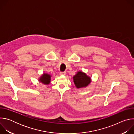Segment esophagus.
Returning <instances> with one entry per match:
<instances>
[{
    "label": "esophagus",
    "mask_w": 134,
    "mask_h": 134,
    "mask_svg": "<svg viewBox=\"0 0 134 134\" xmlns=\"http://www.w3.org/2000/svg\"><path fill=\"white\" fill-rule=\"evenodd\" d=\"M66 71L60 72V74L61 75H66Z\"/></svg>",
    "instance_id": "obj_1"
}]
</instances>
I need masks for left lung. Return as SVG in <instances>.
I'll return each mask as SVG.
<instances>
[{"label": "left lung", "mask_w": 134, "mask_h": 134, "mask_svg": "<svg viewBox=\"0 0 134 134\" xmlns=\"http://www.w3.org/2000/svg\"><path fill=\"white\" fill-rule=\"evenodd\" d=\"M74 83L77 88L85 87L91 82V79L85 72L79 71L73 76Z\"/></svg>", "instance_id": "obj_1"}]
</instances>
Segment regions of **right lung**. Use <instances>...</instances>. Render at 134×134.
<instances>
[{"label": "right lung", "mask_w": 134, "mask_h": 134, "mask_svg": "<svg viewBox=\"0 0 134 134\" xmlns=\"http://www.w3.org/2000/svg\"><path fill=\"white\" fill-rule=\"evenodd\" d=\"M51 76L48 73H43L39 79V81L45 85H48L51 81Z\"/></svg>", "instance_id": "1"}]
</instances>
